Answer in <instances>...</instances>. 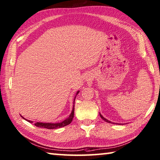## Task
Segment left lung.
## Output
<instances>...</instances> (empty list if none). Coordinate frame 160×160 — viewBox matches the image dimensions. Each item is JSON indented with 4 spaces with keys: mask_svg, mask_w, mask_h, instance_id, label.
I'll use <instances>...</instances> for the list:
<instances>
[{
    "mask_svg": "<svg viewBox=\"0 0 160 160\" xmlns=\"http://www.w3.org/2000/svg\"><path fill=\"white\" fill-rule=\"evenodd\" d=\"M100 117H101V118H102L103 120H104V121H105L106 122H108V123H112L110 121H109V120L106 119L105 118V117H103L101 115V114H100Z\"/></svg>",
    "mask_w": 160,
    "mask_h": 160,
    "instance_id": "8db88e82",
    "label": "left lung"
}]
</instances>
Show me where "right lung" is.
Here are the masks:
<instances>
[{
	"mask_svg": "<svg viewBox=\"0 0 160 160\" xmlns=\"http://www.w3.org/2000/svg\"><path fill=\"white\" fill-rule=\"evenodd\" d=\"M79 93V91H78L77 93V95ZM76 95V96H77ZM76 98V96L74 98V100ZM74 108L72 109V113L70 114L69 117L68 118L66 119L65 120H64L62 122L60 123H41V122H36L34 124V125L36 127H40V128H48V129H54V128H61V127H65L67 125H69L70 123L72 122L73 118H74ZM22 118L24 119V117H22ZM27 122H29L30 123H33V122L32 121H29V120H27L26 119Z\"/></svg>",
	"mask_w": 160,
	"mask_h": 160,
	"instance_id": "obj_1",
	"label": "right lung"
}]
</instances>
